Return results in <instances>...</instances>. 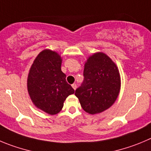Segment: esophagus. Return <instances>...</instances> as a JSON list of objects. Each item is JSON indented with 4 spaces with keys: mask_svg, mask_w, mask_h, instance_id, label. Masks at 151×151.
<instances>
[{
    "mask_svg": "<svg viewBox=\"0 0 151 151\" xmlns=\"http://www.w3.org/2000/svg\"><path fill=\"white\" fill-rule=\"evenodd\" d=\"M71 86H72V88H74V90H75L76 88H77V84H76V83H73L72 85H71Z\"/></svg>",
    "mask_w": 151,
    "mask_h": 151,
    "instance_id": "obj_1",
    "label": "esophagus"
}]
</instances>
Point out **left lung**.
Wrapping results in <instances>:
<instances>
[{"label": "left lung", "instance_id": "obj_1", "mask_svg": "<svg viewBox=\"0 0 151 151\" xmlns=\"http://www.w3.org/2000/svg\"><path fill=\"white\" fill-rule=\"evenodd\" d=\"M83 76V82L75 91L83 110L94 115L109 109L121 88L116 65L105 53H94L85 63Z\"/></svg>", "mask_w": 151, "mask_h": 151}]
</instances>
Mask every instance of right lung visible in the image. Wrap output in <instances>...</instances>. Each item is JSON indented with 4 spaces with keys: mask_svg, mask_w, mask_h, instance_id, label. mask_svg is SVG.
Wrapping results in <instances>:
<instances>
[{
    "mask_svg": "<svg viewBox=\"0 0 151 151\" xmlns=\"http://www.w3.org/2000/svg\"><path fill=\"white\" fill-rule=\"evenodd\" d=\"M61 56L55 51L44 50L39 53L29 69L27 90L36 107L50 115L61 111L74 88L66 82L61 71Z\"/></svg>",
    "mask_w": 151,
    "mask_h": 151,
    "instance_id": "obj_1",
    "label": "right lung"
}]
</instances>
